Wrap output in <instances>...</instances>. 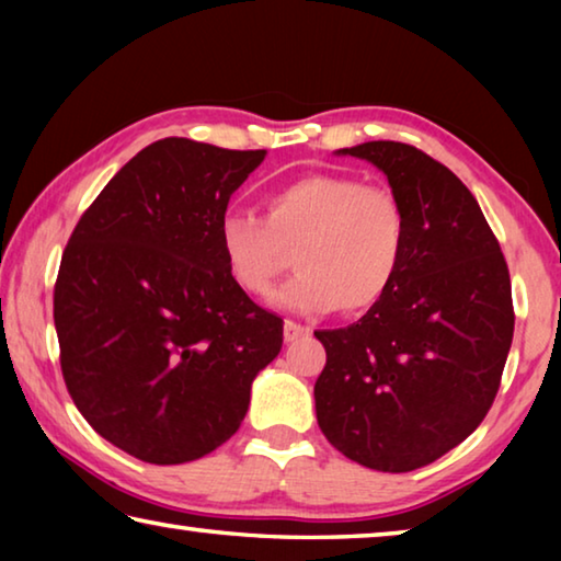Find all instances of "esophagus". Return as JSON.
I'll list each match as a JSON object with an SVG mask.
<instances>
[{"label": "esophagus", "mask_w": 561, "mask_h": 561, "mask_svg": "<svg viewBox=\"0 0 561 561\" xmlns=\"http://www.w3.org/2000/svg\"><path fill=\"white\" fill-rule=\"evenodd\" d=\"M307 334H309L307 327H301V324H297V321H289V319L284 321V341H287V344H291V341H297Z\"/></svg>", "instance_id": "obj_1"}]
</instances>
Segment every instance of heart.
<instances>
[{
	"label": "heart",
	"instance_id": "1",
	"mask_svg": "<svg viewBox=\"0 0 561 561\" xmlns=\"http://www.w3.org/2000/svg\"><path fill=\"white\" fill-rule=\"evenodd\" d=\"M264 217L232 210L217 227L230 277L267 294L279 274H299L272 304L297 314H360L393 287L405 260L408 222L391 190L336 173H311L270 190Z\"/></svg>",
	"mask_w": 561,
	"mask_h": 561
}]
</instances>
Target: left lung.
<instances>
[{
    "label": "left lung",
    "mask_w": 561,
    "mask_h": 561,
    "mask_svg": "<svg viewBox=\"0 0 561 561\" xmlns=\"http://www.w3.org/2000/svg\"><path fill=\"white\" fill-rule=\"evenodd\" d=\"M386 175L408 222L393 287L356 324L314 331L317 421L348 460L411 472L488 415L515 331L507 262L460 178L413 146L341 148Z\"/></svg>",
    "instance_id": "obj_1"
}]
</instances>
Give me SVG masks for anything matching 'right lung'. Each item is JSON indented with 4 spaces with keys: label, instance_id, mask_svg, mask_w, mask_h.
Wrapping results in <instances>:
<instances>
[{
    "label": "right lung",
    "instance_id": "right-lung-1",
    "mask_svg": "<svg viewBox=\"0 0 561 561\" xmlns=\"http://www.w3.org/2000/svg\"><path fill=\"white\" fill-rule=\"evenodd\" d=\"M267 150L163 138L101 190L54 287L61 371L101 438L180 465L230 440L252 381L282 348V319L242 291L217 227Z\"/></svg>",
    "mask_w": 561,
    "mask_h": 561
}]
</instances>
